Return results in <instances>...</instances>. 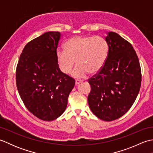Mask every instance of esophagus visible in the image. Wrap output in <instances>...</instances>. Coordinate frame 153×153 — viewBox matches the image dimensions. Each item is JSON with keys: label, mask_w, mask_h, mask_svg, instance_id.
I'll list each match as a JSON object with an SVG mask.
<instances>
[{"label": "esophagus", "mask_w": 153, "mask_h": 153, "mask_svg": "<svg viewBox=\"0 0 153 153\" xmlns=\"http://www.w3.org/2000/svg\"><path fill=\"white\" fill-rule=\"evenodd\" d=\"M83 82L82 80H80V79H76V81H75V83H76V85H78V84L81 83Z\"/></svg>", "instance_id": "obj_1"}]
</instances>
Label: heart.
<instances>
[{
    "instance_id": "b5f03b06",
    "label": "heart",
    "mask_w": 153,
    "mask_h": 153,
    "mask_svg": "<svg viewBox=\"0 0 153 153\" xmlns=\"http://www.w3.org/2000/svg\"><path fill=\"white\" fill-rule=\"evenodd\" d=\"M64 50H58L56 60L60 69L70 74L76 63L77 66L73 76L82 77L89 73L95 74L102 69L108 58V42L100 36H76L70 38L64 45Z\"/></svg>"
}]
</instances>
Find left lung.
<instances>
[{"label":"left lung","instance_id":"left-lung-1","mask_svg":"<svg viewBox=\"0 0 153 153\" xmlns=\"http://www.w3.org/2000/svg\"><path fill=\"white\" fill-rule=\"evenodd\" d=\"M105 39L109 51L105 66L88 79L89 106L104 121H113L128 111L137 98L141 84L139 58L131 44L114 32Z\"/></svg>","mask_w":153,"mask_h":153}]
</instances>
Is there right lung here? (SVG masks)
<instances>
[{
	"mask_svg": "<svg viewBox=\"0 0 153 153\" xmlns=\"http://www.w3.org/2000/svg\"><path fill=\"white\" fill-rule=\"evenodd\" d=\"M60 33L46 32L25 45L16 67L18 93L31 113L44 121L58 118L66 108L75 80L60 71L56 49Z\"/></svg>",
	"mask_w": 153,
	"mask_h": 153,
	"instance_id": "add662e5",
	"label": "right lung"
}]
</instances>
